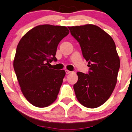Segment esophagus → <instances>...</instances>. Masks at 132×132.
<instances>
[{"mask_svg": "<svg viewBox=\"0 0 132 132\" xmlns=\"http://www.w3.org/2000/svg\"><path fill=\"white\" fill-rule=\"evenodd\" d=\"M65 71H66V74H69V73H71V72L69 71V70H66Z\"/></svg>", "mask_w": 132, "mask_h": 132, "instance_id": "34e87169", "label": "esophagus"}]
</instances>
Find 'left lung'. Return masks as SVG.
Returning a JSON list of instances; mask_svg holds the SVG:
<instances>
[{
	"mask_svg": "<svg viewBox=\"0 0 132 132\" xmlns=\"http://www.w3.org/2000/svg\"><path fill=\"white\" fill-rule=\"evenodd\" d=\"M88 62V74L78 72L73 89L78 101L94 109L105 103L116 85L120 59L113 38L103 29L92 24L69 27Z\"/></svg>",
	"mask_w": 132,
	"mask_h": 132,
	"instance_id": "1",
	"label": "left lung"
}]
</instances>
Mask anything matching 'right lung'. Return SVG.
<instances>
[{
    "label": "right lung",
    "mask_w": 132,
    "mask_h": 132,
    "mask_svg": "<svg viewBox=\"0 0 132 132\" xmlns=\"http://www.w3.org/2000/svg\"><path fill=\"white\" fill-rule=\"evenodd\" d=\"M69 33L66 27L40 25L27 32L18 44L13 68L23 96L35 107H46L57 99L66 72L48 65L57 61V47Z\"/></svg>",
    "instance_id": "add662e5"
}]
</instances>
